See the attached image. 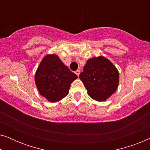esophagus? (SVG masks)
Listing matches in <instances>:
<instances>
[{
    "mask_svg": "<svg viewBox=\"0 0 150 150\" xmlns=\"http://www.w3.org/2000/svg\"><path fill=\"white\" fill-rule=\"evenodd\" d=\"M80 72H81V71L79 70V69H78V70H76L75 71V74H76L78 76H79V74H80Z\"/></svg>",
    "mask_w": 150,
    "mask_h": 150,
    "instance_id": "obj_1",
    "label": "esophagus"
}]
</instances>
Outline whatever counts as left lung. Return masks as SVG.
Instances as JSON below:
<instances>
[{
    "label": "left lung",
    "mask_w": 150,
    "mask_h": 150,
    "mask_svg": "<svg viewBox=\"0 0 150 150\" xmlns=\"http://www.w3.org/2000/svg\"><path fill=\"white\" fill-rule=\"evenodd\" d=\"M79 78L87 89L88 95L99 102L105 101L110 97L119 85L117 69L102 56L87 60Z\"/></svg>",
    "instance_id": "obj_1"
}]
</instances>
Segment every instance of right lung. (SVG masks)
Instances as JSON below:
<instances>
[{
    "label": "right lung",
    "mask_w": 150,
    "mask_h": 150,
    "mask_svg": "<svg viewBox=\"0 0 150 150\" xmlns=\"http://www.w3.org/2000/svg\"><path fill=\"white\" fill-rule=\"evenodd\" d=\"M77 78L57 55L48 54L37 69L35 81L41 95L49 102H57L68 94L71 83Z\"/></svg>",
    "instance_id": "obj_1"
}]
</instances>
